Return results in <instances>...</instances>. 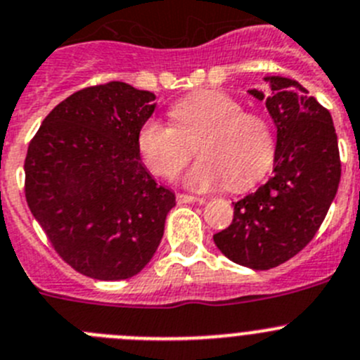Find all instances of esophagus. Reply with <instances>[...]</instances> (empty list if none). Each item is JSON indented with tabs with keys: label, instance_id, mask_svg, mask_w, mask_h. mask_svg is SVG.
Here are the masks:
<instances>
[{
	"label": "esophagus",
	"instance_id": "34e87169",
	"mask_svg": "<svg viewBox=\"0 0 360 360\" xmlns=\"http://www.w3.org/2000/svg\"><path fill=\"white\" fill-rule=\"evenodd\" d=\"M177 202H179V204H193V202L204 204V202H206V199H204V197L186 195V193H177Z\"/></svg>",
	"mask_w": 360,
	"mask_h": 360
}]
</instances>
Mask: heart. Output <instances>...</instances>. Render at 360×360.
<instances>
[{
	"label": "heart",
	"instance_id": "b5f03b06",
	"mask_svg": "<svg viewBox=\"0 0 360 360\" xmlns=\"http://www.w3.org/2000/svg\"><path fill=\"white\" fill-rule=\"evenodd\" d=\"M172 126L149 119L136 134L143 161L156 176L172 177L193 156L200 160L184 177L191 190L207 191L229 184L243 191L259 183L275 158L270 122L245 112L240 99L221 90H199L170 106Z\"/></svg>",
	"mask_w": 360,
	"mask_h": 360
}]
</instances>
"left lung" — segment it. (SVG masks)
<instances>
[{"label": "left lung", "instance_id": "1", "mask_svg": "<svg viewBox=\"0 0 360 360\" xmlns=\"http://www.w3.org/2000/svg\"><path fill=\"white\" fill-rule=\"evenodd\" d=\"M270 92L248 90L266 101L277 127L274 176L234 202L227 229L213 236L231 261L252 270L286 263L314 238L341 179L338 134L327 108L298 82L266 76Z\"/></svg>", "mask_w": 360, "mask_h": 360}]
</instances>
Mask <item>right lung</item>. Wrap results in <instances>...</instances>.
Masks as SVG:
<instances>
[{
	"mask_svg": "<svg viewBox=\"0 0 360 360\" xmlns=\"http://www.w3.org/2000/svg\"><path fill=\"white\" fill-rule=\"evenodd\" d=\"M156 96L122 82L74 92L30 142L25 193L58 256L86 277L122 281L158 250L176 195L140 160Z\"/></svg>",
	"mask_w": 360,
	"mask_h": 360,
	"instance_id": "obj_1",
	"label": "right lung"
}]
</instances>
